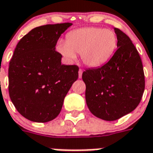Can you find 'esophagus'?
I'll use <instances>...</instances> for the list:
<instances>
[{
    "mask_svg": "<svg viewBox=\"0 0 153 153\" xmlns=\"http://www.w3.org/2000/svg\"><path fill=\"white\" fill-rule=\"evenodd\" d=\"M82 73H83V70L82 69H80V70H79V78L82 77Z\"/></svg>",
    "mask_w": 153,
    "mask_h": 153,
    "instance_id": "obj_1",
    "label": "esophagus"
}]
</instances>
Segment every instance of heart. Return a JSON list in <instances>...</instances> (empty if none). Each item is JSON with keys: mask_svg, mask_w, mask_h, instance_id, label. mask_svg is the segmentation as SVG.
<instances>
[{"mask_svg": "<svg viewBox=\"0 0 153 153\" xmlns=\"http://www.w3.org/2000/svg\"><path fill=\"white\" fill-rule=\"evenodd\" d=\"M117 46V36L112 30L88 27L70 32L67 41H60L57 48L68 60H75L76 54H80L85 65L98 68L110 60Z\"/></svg>", "mask_w": 153, "mask_h": 153, "instance_id": "b5f03b06", "label": "heart"}]
</instances>
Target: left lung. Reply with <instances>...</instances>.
<instances>
[{"label": "left lung", "mask_w": 153, "mask_h": 153, "mask_svg": "<svg viewBox=\"0 0 153 153\" xmlns=\"http://www.w3.org/2000/svg\"><path fill=\"white\" fill-rule=\"evenodd\" d=\"M117 47L108 62L82 73L88 109L100 119L112 121L132 112L140 102L145 81L141 59L128 36L114 28Z\"/></svg>", "instance_id": "8db88e82"}]
</instances>
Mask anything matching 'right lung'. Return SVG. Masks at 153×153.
Instances as JSON below:
<instances>
[{
    "mask_svg": "<svg viewBox=\"0 0 153 153\" xmlns=\"http://www.w3.org/2000/svg\"><path fill=\"white\" fill-rule=\"evenodd\" d=\"M72 23L46 25L20 40L9 62V93L19 113L31 121L55 119L64 99L77 80L76 65H61L55 50L60 35Z\"/></svg>",
    "mask_w": 153,
    "mask_h": 153,
    "instance_id": "obj_1",
    "label": "right lung"
}]
</instances>
